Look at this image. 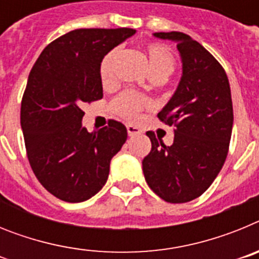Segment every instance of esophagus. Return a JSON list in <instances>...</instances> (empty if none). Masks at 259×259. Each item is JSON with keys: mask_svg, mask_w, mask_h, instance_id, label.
<instances>
[{"mask_svg": "<svg viewBox=\"0 0 259 259\" xmlns=\"http://www.w3.org/2000/svg\"><path fill=\"white\" fill-rule=\"evenodd\" d=\"M127 132L130 136H136V135H140L141 134V130L139 127H135L132 124H128L127 125Z\"/></svg>", "mask_w": 259, "mask_h": 259, "instance_id": "1", "label": "esophagus"}]
</instances>
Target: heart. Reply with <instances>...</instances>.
<instances>
[{
  "label": "heart",
  "mask_w": 259,
  "mask_h": 259,
  "mask_svg": "<svg viewBox=\"0 0 259 259\" xmlns=\"http://www.w3.org/2000/svg\"><path fill=\"white\" fill-rule=\"evenodd\" d=\"M145 53L152 76H158L164 80L175 71V54L167 45L152 41L145 45ZM116 54H118L116 49L109 50L98 63V76L104 87L113 83V66ZM149 105L150 101L146 96L134 92V91H124L114 98L110 106L116 115L122 116L127 120H135L141 110Z\"/></svg>",
  "instance_id": "heart-1"
}]
</instances>
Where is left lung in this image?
<instances>
[{
  "mask_svg": "<svg viewBox=\"0 0 259 259\" xmlns=\"http://www.w3.org/2000/svg\"><path fill=\"white\" fill-rule=\"evenodd\" d=\"M154 36L175 41L183 76L157 115L174 127L172 145L146 132L152 150L143 159V171L150 189L162 200L184 203L209 188L227 158L233 124L230 83L221 63L191 36L183 32Z\"/></svg>",
  "mask_w": 259,
  "mask_h": 259,
  "instance_id": "left-lung-1",
  "label": "left lung"
}]
</instances>
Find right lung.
<instances>
[{
    "label": "right lung",
    "instance_id": "add662e5",
    "mask_svg": "<svg viewBox=\"0 0 259 259\" xmlns=\"http://www.w3.org/2000/svg\"><path fill=\"white\" fill-rule=\"evenodd\" d=\"M132 28H80L52 41L29 72L20 125L29 164L41 185L66 202L95 196L127 128L110 119L100 131L81 127L83 105L104 97L98 63L135 33Z\"/></svg>",
    "mask_w": 259,
    "mask_h": 259
}]
</instances>
